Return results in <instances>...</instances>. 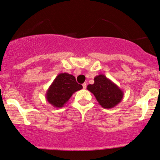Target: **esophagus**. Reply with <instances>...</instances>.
Wrapping results in <instances>:
<instances>
[{"mask_svg": "<svg viewBox=\"0 0 160 160\" xmlns=\"http://www.w3.org/2000/svg\"><path fill=\"white\" fill-rule=\"evenodd\" d=\"M86 86H87L86 82H84V83L82 84V88H83V89H86Z\"/></svg>", "mask_w": 160, "mask_h": 160, "instance_id": "1", "label": "esophagus"}]
</instances>
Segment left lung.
I'll return each mask as SVG.
<instances>
[{"label":"left lung","mask_w":160,"mask_h":160,"mask_svg":"<svg viewBox=\"0 0 160 160\" xmlns=\"http://www.w3.org/2000/svg\"><path fill=\"white\" fill-rule=\"evenodd\" d=\"M93 84L87 86V89L94 95L102 108H112L120 103L123 97V92L116 83L104 74L96 76Z\"/></svg>","instance_id":"obj_1"}]
</instances>
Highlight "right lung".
<instances>
[{
	"instance_id": "add662e5",
	"label": "right lung",
	"mask_w": 160,
	"mask_h": 160,
	"mask_svg": "<svg viewBox=\"0 0 160 160\" xmlns=\"http://www.w3.org/2000/svg\"><path fill=\"white\" fill-rule=\"evenodd\" d=\"M82 88L73 75L68 73L59 74L46 92V99L51 105L57 108H63L72 94Z\"/></svg>"
}]
</instances>
